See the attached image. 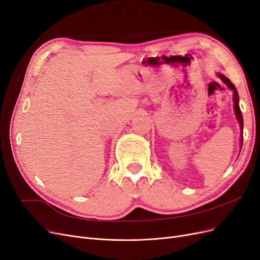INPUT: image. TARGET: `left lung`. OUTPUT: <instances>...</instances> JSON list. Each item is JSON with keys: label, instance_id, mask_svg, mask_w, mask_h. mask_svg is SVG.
<instances>
[{"label": "left lung", "instance_id": "obj_1", "mask_svg": "<svg viewBox=\"0 0 260 260\" xmlns=\"http://www.w3.org/2000/svg\"><path fill=\"white\" fill-rule=\"evenodd\" d=\"M218 76L221 78V80L228 85L229 88H231L232 90H234V103H235V114H236V117L237 119H238L239 123H240V128H241V148H242V138H243V134H242V131H243V118H242V114H241V110H240V107H239V96H238V92H237V89L235 88V85L229 80V78L226 76H224L223 74H218Z\"/></svg>", "mask_w": 260, "mask_h": 260}]
</instances>
